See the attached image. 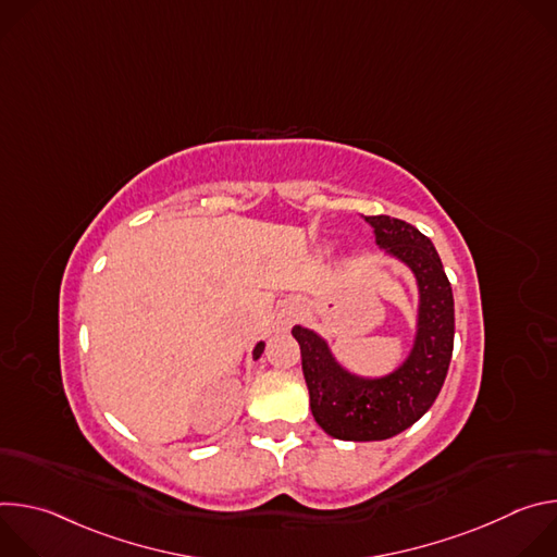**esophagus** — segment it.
Returning <instances> with one entry per match:
<instances>
[{
	"instance_id": "34e87169",
	"label": "esophagus",
	"mask_w": 557,
	"mask_h": 557,
	"mask_svg": "<svg viewBox=\"0 0 557 557\" xmlns=\"http://www.w3.org/2000/svg\"><path fill=\"white\" fill-rule=\"evenodd\" d=\"M301 314V306L297 304V301H290L286 308H284V312H282V317H280V322H282V326H290L297 317Z\"/></svg>"
}]
</instances>
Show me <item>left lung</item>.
<instances>
[{"instance_id":"left-lung-1","label":"left lung","mask_w":557,"mask_h":557,"mask_svg":"<svg viewBox=\"0 0 557 557\" xmlns=\"http://www.w3.org/2000/svg\"><path fill=\"white\" fill-rule=\"evenodd\" d=\"M366 222L385 256L406 264L417 280V335L399 368L359 376L337 361L320 333L293 329L310 412L317 425L342 441H383L414 425L436 401L454 350V295L430 237L399 218L366 215Z\"/></svg>"}]
</instances>
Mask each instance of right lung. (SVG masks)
Listing matches in <instances>:
<instances>
[{
    "label": "right lung",
    "mask_w": 557,
    "mask_h": 557,
    "mask_svg": "<svg viewBox=\"0 0 557 557\" xmlns=\"http://www.w3.org/2000/svg\"><path fill=\"white\" fill-rule=\"evenodd\" d=\"M262 352H264V342H260V344L253 348V359H260Z\"/></svg>",
    "instance_id": "1"
}]
</instances>
